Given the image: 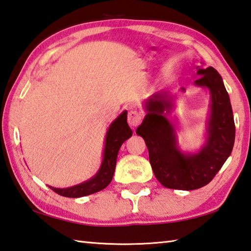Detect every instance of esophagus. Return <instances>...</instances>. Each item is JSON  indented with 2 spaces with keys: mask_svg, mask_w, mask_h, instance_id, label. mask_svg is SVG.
Returning <instances> with one entry per match:
<instances>
[{
  "mask_svg": "<svg viewBox=\"0 0 251 251\" xmlns=\"http://www.w3.org/2000/svg\"><path fill=\"white\" fill-rule=\"evenodd\" d=\"M141 120H142V115L136 110H131L129 112V115H127V122H129V125L131 126H138L141 124Z\"/></svg>",
  "mask_w": 251,
  "mask_h": 251,
  "instance_id": "34e87169",
  "label": "esophagus"
}]
</instances>
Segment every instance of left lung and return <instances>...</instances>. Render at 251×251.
<instances>
[{"label":"left lung","instance_id":"1","mask_svg":"<svg viewBox=\"0 0 251 251\" xmlns=\"http://www.w3.org/2000/svg\"><path fill=\"white\" fill-rule=\"evenodd\" d=\"M193 84L210 92L205 140L196 152H183L178 144L176 127L168 116L176 108V97L160 91L145 99L146 112L136 134L148 146L150 163L157 180L176 190H195L214 178L233 151L235 124L229 96L223 78L212 67H195ZM180 92H186L181 88Z\"/></svg>","mask_w":251,"mask_h":251}]
</instances>
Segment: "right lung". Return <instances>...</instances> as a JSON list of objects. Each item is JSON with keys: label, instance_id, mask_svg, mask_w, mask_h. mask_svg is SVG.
I'll return each instance as SVG.
<instances>
[{"label": "right lung", "instance_id": "obj_1", "mask_svg": "<svg viewBox=\"0 0 251 251\" xmlns=\"http://www.w3.org/2000/svg\"><path fill=\"white\" fill-rule=\"evenodd\" d=\"M126 110L122 111L108 127L101 164L97 173L88 180L69 188H54L49 186L52 190L62 197L81 198L100 191L111 182L116 169L117 156L121 145L132 136V130L126 122Z\"/></svg>", "mask_w": 251, "mask_h": 251}]
</instances>
